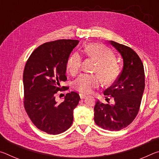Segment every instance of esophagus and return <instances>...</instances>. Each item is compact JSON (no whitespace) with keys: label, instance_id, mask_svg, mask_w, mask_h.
Here are the masks:
<instances>
[{"label":"esophagus","instance_id":"34e87169","mask_svg":"<svg viewBox=\"0 0 159 159\" xmlns=\"http://www.w3.org/2000/svg\"><path fill=\"white\" fill-rule=\"evenodd\" d=\"M86 97H87V96L85 95H83V94H80V99H85Z\"/></svg>","mask_w":159,"mask_h":159}]
</instances>
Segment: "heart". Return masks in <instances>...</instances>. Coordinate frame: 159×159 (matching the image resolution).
<instances>
[{
    "instance_id": "b5f03b06",
    "label": "heart",
    "mask_w": 159,
    "mask_h": 159,
    "mask_svg": "<svg viewBox=\"0 0 159 159\" xmlns=\"http://www.w3.org/2000/svg\"><path fill=\"white\" fill-rule=\"evenodd\" d=\"M83 53L97 62L95 72L104 84H111L120 74V66L115 60V56L111 50L101 45L89 44L83 48ZM82 59L79 53L75 52L69 57L66 62L69 74L75 76L81 66ZM100 83L97 75L81 74L74 81L75 89L82 94H90Z\"/></svg>"
}]
</instances>
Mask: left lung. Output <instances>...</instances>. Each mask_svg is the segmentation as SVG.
I'll return each instance as SVG.
<instances>
[{
  "label": "left lung",
  "mask_w": 159,
  "mask_h": 159,
  "mask_svg": "<svg viewBox=\"0 0 159 159\" xmlns=\"http://www.w3.org/2000/svg\"><path fill=\"white\" fill-rule=\"evenodd\" d=\"M108 42L121 55L123 66L116 81L104 92V95L114 99V104L98 100L94 108V120L104 130L117 131L130 125L138 114L144 90V71L140 58L133 49Z\"/></svg>",
  "instance_id": "obj_1"
}]
</instances>
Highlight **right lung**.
Listing matches in <instances>:
<instances>
[{"label":"right lung","mask_w":159,"mask_h":159,"mask_svg":"<svg viewBox=\"0 0 159 159\" xmlns=\"http://www.w3.org/2000/svg\"><path fill=\"white\" fill-rule=\"evenodd\" d=\"M77 40H58L40 45L31 53L24 70L25 107L36 127L48 134H57L71 127L74 109L80 99L78 93H67L64 102L55 100L66 80V62Z\"/></svg>","instance_id":"right-lung-1"}]
</instances>
